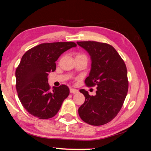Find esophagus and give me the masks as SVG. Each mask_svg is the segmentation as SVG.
Wrapping results in <instances>:
<instances>
[{"instance_id":"esophagus-1","label":"esophagus","mask_w":151,"mask_h":151,"mask_svg":"<svg viewBox=\"0 0 151 151\" xmlns=\"http://www.w3.org/2000/svg\"><path fill=\"white\" fill-rule=\"evenodd\" d=\"M70 93H73V94H74V93H78V91L77 89H75V88H70Z\"/></svg>"}]
</instances>
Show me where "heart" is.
<instances>
[{"label": "heart", "instance_id": "obj_1", "mask_svg": "<svg viewBox=\"0 0 151 151\" xmlns=\"http://www.w3.org/2000/svg\"><path fill=\"white\" fill-rule=\"evenodd\" d=\"M77 56H85V55H84V54H78Z\"/></svg>", "mask_w": 151, "mask_h": 151}]
</instances>
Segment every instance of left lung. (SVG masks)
<instances>
[{
	"mask_svg": "<svg viewBox=\"0 0 151 151\" xmlns=\"http://www.w3.org/2000/svg\"><path fill=\"white\" fill-rule=\"evenodd\" d=\"M77 44L87 50L91 58V69L85 85L97 86L95 96L85 89L80 90L85 101L78 108V114L90 125H104L118 115L127 95L126 66L118 52L108 44L86 41L77 42Z\"/></svg>",
	"mask_w": 151,
	"mask_h": 151,
	"instance_id": "obj_1",
	"label": "left lung"
}]
</instances>
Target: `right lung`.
<instances>
[{"label": "right lung", "mask_w": 151, "mask_h": 151, "mask_svg": "<svg viewBox=\"0 0 151 151\" xmlns=\"http://www.w3.org/2000/svg\"><path fill=\"white\" fill-rule=\"evenodd\" d=\"M75 42L44 43L23 54L15 71L16 89L27 111L39 119L51 118L68 96V87L62 85L50 90L47 76L56 70V62L64 52L76 47Z\"/></svg>", "instance_id": "right-lung-1"}]
</instances>
